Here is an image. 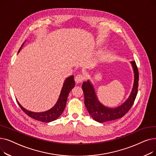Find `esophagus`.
<instances>
[{
	"instance_id": "obj_1",
	"label": "esophagus",
	"mask_w": 156,
	"mask_h": 156,
	"mask_svg": "<svg viewBox=\"0 0 156 156\" xmlns=\"http://www.w3.org/2000/svg\"><path fill=\"white\" fill-rule=\"evenodd\" d=\"M84 79H85V76L83 75H81V74H79V75H77L75 76V80L76 83H79L82 82V81L84 80Z\"/></svg>"
}]
</instances>
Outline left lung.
Wrapping results in <instances>:
<instances>
[{
	"label": "left lung",
	"instance_id": "left-lung-1",
	"mask_svg": "<svg viewBox=\"0 0 156 156\" xmlns=\"http://www.w3.org/2000/svg\"><path fill=\"white\" fill-rule=\"evenodd\" d=\"M134 73V83L132 90L127 100L115 108H110L101 104L96 95L95 89L90 80L84 81L82 90L85 97V105L92 118L99 122L115 120L122 118L132 108L138 92V71L135 61L130 62Z\"/></svg>",
	"mask_w": 156,
	"mask_h": 156
}]
</instances>
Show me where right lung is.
I'll list each match as a JSON object with an SVG mask.
<instances>
[{"label": "right lung", "mask_w": 156, "mask_h": 156, "mask_svg": "<svg viewBox=\"0 0 156 156\" xmlns=\"http://www.w3.org/2000/svg\"><path fill=\"white\" fill-rule=\"evenodd\" d=\"M23 44L21 45V48H20L18 52L20 51ZM75 80H74L73 75L66 78L61 90L60 95L59 97V99L57 100V102L54 105V107H52L51 109H49L45 112H31L30 111L24 109L19 103L18 101L17 102L21 109L30 118L34 119L35 120L42 121V122H49L57 119L61 115V114L63 112L65 109L66 105L68 94L71 90L74 88V87H75Z\"/></svg>", "instance_id": "add662e5"}]
</instances>
